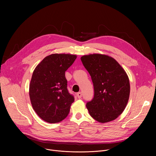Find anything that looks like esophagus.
<instances>
[{"instance_id":"esophagus-1","label":"esophagus","mask_w":156,"mask_h":156,"mask_svg":"<svg viewBox=\"0 0 156 156\" xmlns=\"http://www.w3.org/2000/svg\"><path fill=\"white\" fill-rule=\"evenodd\" d=\"M76 96H77V97H78V99H80V98H81V96H82V93H81V92H79V93H78L76 94Z\"/></svg>"}]
</instances>
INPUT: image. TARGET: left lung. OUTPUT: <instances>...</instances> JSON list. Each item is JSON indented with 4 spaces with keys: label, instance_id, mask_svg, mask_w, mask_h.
<instances>
[{
    "label": "left lung",
    "instance_id": "1",
    "mask_svg": "<svg viewBox=\"0 0 156 156\" xmlns=\"http://www.w3.org/2000/svg\"><path fill=\"white\" fill-rule=\"evenodd\" d=\"M81 60L94 86V98L86 104L89 113L100 123L114 120L123 112L129 99L126 73L114 58L106 55H86Z\"/></svg>",
    "mask_w": 156,
    "mask_h": 156
}]
</instances>
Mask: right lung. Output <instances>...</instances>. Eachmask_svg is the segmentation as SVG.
I'll return each instance as SVG.
<instances>
[{
	"mask_svg": "<svg viewBox=\"0 0 156 156\" xmlns=\"http://www.w3.org/2000/svg\"><path fill=\"white\" fill-rule=\"evenodd\" d=\"M76 58V55L51 54L33 73L29 90L31 103L37 115L46 122H60L69 114L75 99L67 90L65 73Z\"/></svg>",
	"mask_w": 156,
	"mask_h": 156,
	"instance_id": "1",
	"label": "right lung"
}]
</instances>
